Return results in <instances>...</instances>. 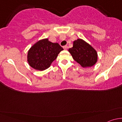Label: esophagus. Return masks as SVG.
Masks as SVG:
<instances>
[{"label": "esophagus", "mask_w": 122, "mask_h": 122, "mask_svg": "<svg viewBox=\"0 0 122 122\" xmlns=\"http://www.w3.org/2000/svg\"><path fill=\"white\" fill-rule=\"evenodd\" d=\"M63 48H64V50H66L67 48H68V46H67V45H65V46H63Z\"/></svg>", "instance_id": "34e87169"}]
</instances>
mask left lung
I'll list each match as a JSON object with an SVG mask.
<instances>
[{
    "mask_svg": "<svg viewBox=\"0 0 122 122\" xmlns=\"http://www.w3.org/2000/svg\"><path fill=\"white\" fill-rule=\"evenodd\" d=\"M68 51L74 60L83 68L92 67L97 62L96 50L82 39L75 40L73 46L69 49Z\"/></svg>",
    "mask_w": 122,
    "mask_h": 122,
    "instance_id": "8db88e82",
    "label": "left lung"
}]
</instances>
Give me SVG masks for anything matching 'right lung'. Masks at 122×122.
Listing matches in <instances>:
<instances>
[{
	"mask_svg": "<svg viewBox=\"0 0 122 122\" xmlns=\"http://www.w3.org/2000/svg\"><path fill=\"white\" fill-rule=\"evenodd\" d=\"M63 50L58 43L52 42L48 38L40 39L28 50L27 61L32 68L44 71L51 66Z\"/></svg>",
	"mask_w": 122,
	"mask_h": 122,
	"instance_id": "1",
	"label": "right lung"
}]
</instances>
